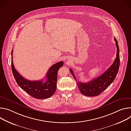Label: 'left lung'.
I'll return each instance as SVG.
<instances>
[{
  "instance_id": "8db88e82",
  "label": "left lung",
  "mask_w": 131,
  "mask_h": 131,
  "mask_svg": "<svg viewBox=\"0 0 131 131\" xmlns=\"http://www.w3.org/2000/svg\"><path fill=\"white\" fill-rule=\"evenodd\" d=\"M117 46V57L112 64L101 75L88 83H82L77 81L73 71L70 69L71 73L75 80L80 92L86 96H96L103 93L113 82L117 76L120 66L119 47L117 39L114 37Z\"/></svg>"
}]
</instances>
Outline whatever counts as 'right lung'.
<instances>
[{"mask_svg":"<svg viewBox=\"0 0 131 131\" xmlns=\"http://www.w3.org/2000/svg\"><path fill=\"white\" fill-rule=\"evenodd\" d=\"M12 53L13 49L11 51V69L14 78L20 88L36 99H46L52 96L57 89L58 71L63 66V61L58 62L50 67L46 75L45 82H43V80L29 81L21 75L14 68Z\"/></svg>","mask_w":131,"mask_h":131,"instance_id":"add662e5","label":"right lung"}]
</instances>
